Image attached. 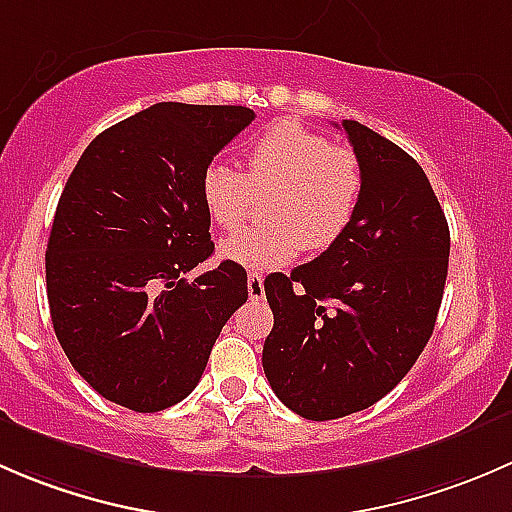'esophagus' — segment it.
Segmentation results:
<instances>
[{
	"mask_svg": "<svg viewBox=\"0 0 512 512\" xmlns=\"http://www.w3.org/2000/svg\"><path fill=\"white\" fill-rule=\"evenodd\" d=\"M247 294H250V299H262V294H265V280H262V275H257V272L247 275Z\"/></svg>",
	"mask_w": 512,
	"mask_h": 512,
	"instance_id": "esophagus-1",
	"label": "esophagus"
}]
</instances>
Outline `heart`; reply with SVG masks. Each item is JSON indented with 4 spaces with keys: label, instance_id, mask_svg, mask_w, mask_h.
I'll list each match as a JSON object with an SVG mask.
<instances>
[{
    "label": "heart",
    "instance_id": "1",
    "mask_svg": "<svg viewBox=\"0 0 512 512\" xmlns=\"http://www.w3.org/2000/svg\"><path fill=\"white\" fill-rule=\"evenodd\" d=\"M364 193V168L354 148L329 143L294 118L270 123L242 151V173L210 163L200 175V200L215 227L232 232L257 198H267V227L245 230L220 245L223 260L255 272L277 270L307 250L332 247L354 223Z\"/></svg>",
    "mask_w": 512,
    "mask_h": 512
}]
</instances>
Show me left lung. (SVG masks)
I'll return each instance as SVG.
<instances>
[{"label":"left lung","instance_id":"left-lung-1","mask_svg":"<svg viewBox=\"0 0 512 512\" xmlns=\"http://www.w3.org/2000/svg\"><path fill=\"white\" fill-rule=\"evenodd\" d=\"M364 168L349 230L265 294L275 327L262 366L277 399L332 421L384 399L428 344L448 275L451 232L421 165L359 121H342Z\"/></svg>","mask_w":512,"mask_h":512}]
</instances>
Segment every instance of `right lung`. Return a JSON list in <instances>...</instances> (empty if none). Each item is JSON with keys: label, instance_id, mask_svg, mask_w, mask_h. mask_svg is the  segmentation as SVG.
<instances>
[{"label": "right lung", "instance_id": "right-lung-1", "mask_svg": "<svg viewBox=\"0 0 512 512\" xmlns=\"http://www.w3.org/2000/svg\"><path fill=\"white\" fill-rule=\"evenodd\" d=\"M252 118L245 106L156 103L98 133L71 170L46 294L61 349L103 399L138 414L183 401L247 302L242 267L188 272L215 250L200 175Z\"/></svg>", "mask_w": 512, "mask_h": 512}]
</instances>
